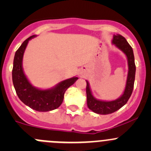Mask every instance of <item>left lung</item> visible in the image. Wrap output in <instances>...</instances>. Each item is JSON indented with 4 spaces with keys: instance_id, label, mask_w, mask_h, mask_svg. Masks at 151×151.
I'll use <instances>...</instances> for the list:
<instances>
[{
    "instance_id": "8db88e82",
    "label": "left lung",
    "mask_w": 151,
    "mask_h": 151,
    "mask_svg": "<svg viewBox=\"0 0 151 151\" xmlns=\"http://www.w3.org/2000/svg\"><path fill=\"white\" fill-rule=\"evenodd\" d=\"M112 44L119 49L121 51H122L126 56L128 68H129L127 79H126V86L123 94L119 98L112 101H104V100L96 99L93 95L88 80H86L87 105L91 111L99 115L111 114L124 106L132 95L134 88V83L136 66H135L134 56L132 47L129 45L126 39L120 34L113 35Z\"/></svg>"
}]
</instances>
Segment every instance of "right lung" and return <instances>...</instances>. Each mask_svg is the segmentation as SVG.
Masks as SVG:
<instances>
[{
  "label": "right lung",
  "mask_w": 151,
  "mask_h": 151,
  "mask_svg": "<svg viewBox=\"0 0 151 151\" xmlns=\"http://www.w3.org/2000/svg\"><path fill=\"white\" fill-rule=\"evenodd\" d=\"M36 35L30 36L21 45L15 52L12 69V81L19 99L31 109L39 112H48L60 106L66 90L78 80V77L63 80L48 89H41L33 86L24 72L22 60L29 41Z\"/></svg>",
  "instance_id": "right-lung-1"
}]
</instances>
